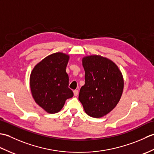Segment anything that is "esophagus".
I'll list each match as a JSON object with an SVG mask.
<instances>
[{
    "mask_svg": "<svg viewBox=\"0 0 154 154\" xmlns=\"http://www.w3.org/2000/svg\"><path fill=\"white\" fill-rule=\"evenodd\" d=\"M73 93L75 96H77L78 94H79V91H78V90H75L73 91Z\"/></svg>",
    "mask_w": 154,
    "mask_h": 154,
    "instance_id": "1",
    "label": "esophagus"
}]
</instances>
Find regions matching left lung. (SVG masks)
Returning a JSON list of instances; mask_svg holds the SVG:
<instances>
[{
    "mask_svg": "<svg viewBox=\"0 0 154 154\" xmlns=\"http://www.w3.org/2000/svg\"><path fill=\"white\" fill-rule=\"evenodd\" d=\"M85 83L81 87L79 100L88 115L100 118L112 110L122 94L124 79L117 65L100 55L82 60Z\"/></svg>",
    "mask_w": 154,
    "mask_h": 154,
    "instance_id": "obj_1",
    "label": "left lung"
}]
</instances>
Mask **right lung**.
I'll return each mask as SVG.
<instances>
[{"label": "right lung", "instance_id": "obj_1", "mask_svg": "<svg viewBox=\"0 0 154 154\" xmlns=\"http://www.w3.org/2000/svg\"><path fill=\"white\" fill-rule=\"evenodd\" d=\"M69 55L57 52L48 55L35 65L30 77L32 97L35 102L50 114L57 113L65 100L73 97L69 86L66 67Z\"/></svg>", "mask_w": 154, "mask_h": 154}]
</instances>
